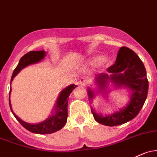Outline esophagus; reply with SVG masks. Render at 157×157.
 <instances>
[{"mask_svg":"<svg viewBox=\"0 0 157 157\" xmlns=\"http://www.w3.org/2000/svg\"><path fill=\"white\" fill-rule=\"evenodd\" d=\"M88 83L89 80L87 78H86V77H81V78H80V80H78V84H80V85L81 86H86Z\"/></svg>","mask_w":157,"mask_h":157,"instance_id":"1","label":"esophagus"}]
</instances>
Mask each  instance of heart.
<instances>
[{"instance_id": "1", "label": "heart", "mask_w": 157, "mask_h": 157, "mask_svg": "<svg viewBox=\"0 0 157 157\" xmlns=\"http://www.w3.org/2000/svg\"><path fill=\"white\" fill-rule=\"evenodd\" d=\"M105 60V58L103 56H96V57H94L92 58L90 60V64L92 65H98V64L101 63V62H103V61Z\"/></svg>"}]
</instances>
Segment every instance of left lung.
I'll return each instance as SVG.
<instances>
[{"instance_id":"obj_1","label":"left lung","mask_w":157,"mask_h":157,"mask_svg":"<svg viewBox=\"0 0 157 157\" xmlns=\"http://www.w3.org/2000/svg\"><path fill=\"white\" fill-rule=\"evenodd\" d=\"M95 77L96 88L88 87L87 92L90 102H92L98 94L108 99L110 83L116 90L125 88L130 92L129 100L126 106L110 114L96 113L91 107L94 119L98 123L108 126H115L126 123L138 114L147 96L148 80L145 67L133 50L123 47L118 51L114 65Z\"/></svg>"}]
</instances>
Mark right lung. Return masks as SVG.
<instances>
[{"label": "right lung", "mask_w": 157, "mask_h": 157, "mask_svg": "<svg viewBox=\"0 0 157 157\" xmlns=\"http://www.w3.org/2000/svg\"><path fill=\"white\" fill-rule=\"evenodd\" d=\"M46 56V52L44 50L41 51H31L29 53H26L19 60V64L16 66L15 70L13 71V73L11 77L10 80V90L9 94V104L10 108L13 114L16 117V120L20 123V124L29 130V132L36 134H51V133L56 132L59 130L62 129L64 126L67 123V101H68V97L70 96V94L72 91L77 87V86L74 84H71L70 86H67L66 88L63 89L59 93L58 96L56 105L54 106L51 115H49L48 118L46 119L44 121L38 123H26L21 120L19 117L16 116L13 111L12 106H11L10 102V93H11V83L14 79V77L17 75L23 68H25L27 66L36 64L40 62L41 60L44 59Z\"/></svg>", "instance_id": "right-lung-1"}]
</instances>
